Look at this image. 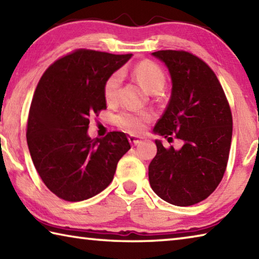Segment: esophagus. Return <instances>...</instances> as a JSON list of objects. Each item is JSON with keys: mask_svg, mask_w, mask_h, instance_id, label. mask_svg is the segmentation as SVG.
Masks as SVG:
<instances>
[{"mask_svg": "<svg viewBox=\"0 0 259 259\" xmlns=\"http://www.w3.org/2000/svg\"><path fill=\"white\" fill-rule=\"evenodd\" d=\"M129 142L131 143V145H138V144L142 142V139H140L139 137H137V136H129Z\"/></svg>", "mask_w": 259, "mask_h": 259, "instance_id": "1", "label": "esophagus"}]
</instances>
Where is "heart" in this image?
I'll return each mask as SVG.
<instances>
[{"mask_svg": "<svg viewBox=\"0 0 259 259\" xmlns=\"http://www.w3.org/2000/svg\"><path fill=\"white\" fill-rule=\"evenodd\" d=\"M134 75L142 84L152 93L162 90L165 83V74L159 65L151 60H143L133 69ZM122 82L121 72H114L104 85V96L107 103H115L119 97V90ZM152 114L145 111L124 109L122 111L117 121L124 130L131 134H139L145 129L146 123L151 121Z\"/></svg>", "mask_w": 259, "mask_h": 259, "instance_id": "b5f03b06", "label": "heart"}]
</instances>
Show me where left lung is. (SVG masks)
I'll use <instances>...</instances> for the list:
<instances>
[{
  "label": "left lung",
  "mask_w": 259,
  "mask_h": 259,
  "mask_svg": "<svg viewBox=\"0 0 259 259\" xmlns=\"http://www.w3.org/2000/svg\"><path fill=\"white\" fill-rule=\"evenodd\" d=\"M152 55L166 65L172 81L171 97L154 133L165 138L176 135L184 145L165 148L155 140L148 179L161 199L187 207L207 199L224 176L233 130L230 104L216 74L199 57L184 50Z\"/></svg>",
  "instance_id": "1"
}]
</instances>
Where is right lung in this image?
<instances>
[{
  "instance_id": "add662e5",
  "label": "right lung",
  "mask_w": 259,
  "mask_h": 259,
  "mask_svg": "<svg viewBox=\"0 0 259 259\" xmlns=\"http://www.w3.org/2000/svg\"><path fill=\"white\" fill-rule=\"evenodd\" d=\"M131 56L77 49L51 64L38 82L26 137L35 169L58 198L77 202L97 195L130 150L124 133L91 139L88 128L106 109L105 82Z\"/></svg>"
}]
</instances>
